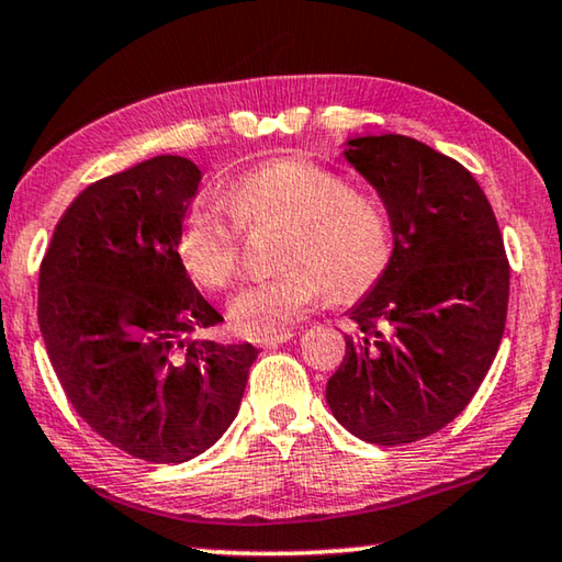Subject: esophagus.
<instances>
[{"instance_id":"34e87169","label":"esophagus","mask_w":562,"mask_h":562,"mask_svg":"<svg viewBox=\"0 0 562 562\" xmlns=\"http://www.w3.org/2000/svg\"><path fill=\"white\" fill-rule=\"evenodd\" d=\"M292 337H294V335H292V329H284V331H278V335L260 337V339H258V345H260V347H265V349H274V347L284 345V341H290Z\"/></svg>"}]
</instances>
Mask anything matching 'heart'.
<instances>
[{
	"label": "heart",
	"instance_id": "heart-1",
	"mask_svg": "<svg viewBox=\"0 0 562 562\" xmlns=\"http://www.w3.org/2000/svg\"><path fill=\"white\" fill-rule=\"evenodd\" d=\"M227 203L198 198L180 227V255L193 278L223 290L240 270L243 225H288L280 265L231 300L243 335H278L322 294L351 302L369 292L392 260V227L374 201L349 193L345 178L302 158H274L247 170Z\"/></svg>",
	"mask_w": 562,
	"mask_h": 562
}]
</instances>
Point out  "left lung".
<instances>
[{"mask_svg":"<svg viewBox=\"0 0 562 562\" xmlns=\"http://www.w3.org/2000/svg\"><path fill=\"white\" fill-rule=\"evenodd\" d=\"M394 235L382 278L349 310L355 331L327 404L357 439L398 446L459 416L496 359L510 268L486 193L459 160L382 133L347 140Z\"/></svg>","mask_w":562,"mask_h":562,"instance_id":"left-lung-1","label":"left lung"}]
</instances>
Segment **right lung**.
I'll use <instances>...</instances> for the list:
<instances>
[{
    "instance_id": "1",
    "label": "right lung",
    "mask_w": 562,
    "mask_h": 562,
    "mask_svg": "<svg viewBox=\"0 0 562 562\" xmlns=\"http://www.w3.org/2000/svg\"><path fill=\"white\" fill-rule=\"evenodd\" d=\"M203 173L156 156L91 183L66 207L40 270L52 367L101 439L150 463H183L233 424L252 345L193 337L221 325L178 252Z\"/></svg>"
}]
</instances>
